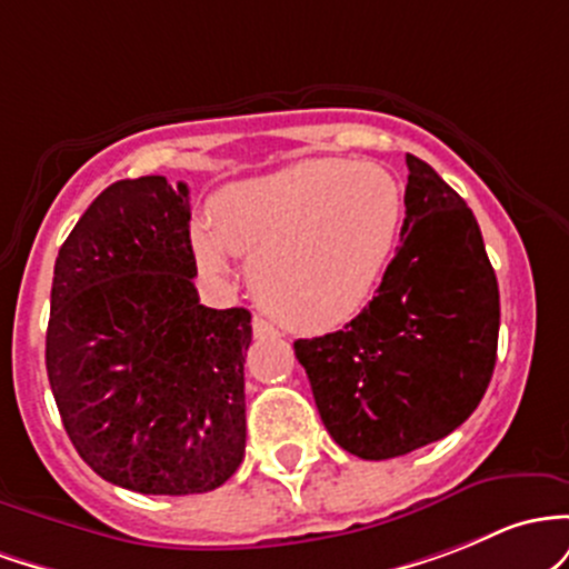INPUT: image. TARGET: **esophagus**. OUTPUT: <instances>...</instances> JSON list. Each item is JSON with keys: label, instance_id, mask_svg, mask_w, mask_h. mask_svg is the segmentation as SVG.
<instances>
[{"label": "esophagus", "instance_id": "1", "mask_svg": "<svg viewBox=\"0 0 569 569\" xmlns=\"http://www.w3.org/2000/svg\"><path fill=\"white\" fill-rule=\"evenodd\" d=\"M252 333L258 336V338H268V336H277V328H273V325L268 322V319L254 317L252 319Z\"/></svg>", "mask_w": 569, "mask_h": 569}]
</instances>
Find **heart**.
<instances>
[{"mask_svg":"<svg viewBox=\"0 0 569 569\" xmlns=\"http://www.w3.org/2000/svg\"><path fill=\"white\" fill-rule=\"evenodd\" d=\"M403 209V184L387 166L309 158L220 190L190 241L212 273L228 271V252L247 254L266 311L296 330H325L381 284Z\"/></svg>","mask_w":569,"mask_h":569,"instance_id":"heart-1","label":"heart"}]
</instances>
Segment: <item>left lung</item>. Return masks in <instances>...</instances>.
Segmentation results:
<instances>
[{
  "mask_svg": "<svg viewBox=\"0 0 569 569\" xmlns=\"http://www.w3.org/2000/svg\"><path fill=\"white\" fill-rule=\"evenodd\" d=\"M400 247L373 301L343 330L298 338L330 438L392 459L455 432L487 392L500 290L470 207L422 158L406 156Z\"/></svg>",
  "mask_w": 569,
  "mask_h": 569,
  "instance_id": "obj_1",
  "label": "left lung"
}]
</instances>
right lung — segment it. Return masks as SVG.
Masks as SVG:
<instances>
[{
  "mask_svg": "<svg viewBox=\"0 0 569 569\" xmlns=\"http://www.w3.org/2000/svg\"><path fill=\"white\" fill-rule=\"evenodd\" d=\"M188 184H110L61 244L44 366L63 430L104 481L201 495L244 459L250 311L196 290Z\"/></svg>",
  "mask_w": 569,
  "mask_h": 569,
  "instance_id": "right-lung-1",
  "label": "right lung"
}]
</instances>
